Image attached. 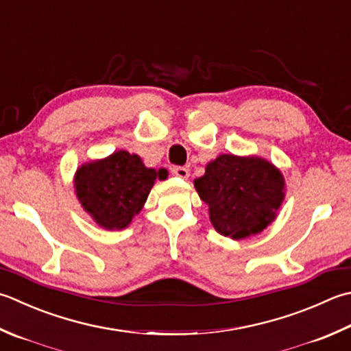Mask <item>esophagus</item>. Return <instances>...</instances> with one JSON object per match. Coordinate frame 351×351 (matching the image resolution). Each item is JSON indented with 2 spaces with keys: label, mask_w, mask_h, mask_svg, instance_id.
<instances>
[{
  "label": "esophagus",
  "mask_w": 351,
  "mask_h": 351,
  "mask_svg": "<svg viewBox=\"0 0 351 351\" xmlns=\"http://www.w3.org/2000/svg\"><path fill=\"white\" fill-rule=\"evenodd\" d=\"M171 173H173V175L178 176V178H182V180H187L189 175H190V171H189L187 167L175 166V167H171Z\"/></svg>",
  "instance_id": "obj_1"
}]
</instances>
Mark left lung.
Returning a JSON list of instances; mask_svg holds the SVG:
<instances>
[{
  "instance_id": "8db88e82",
  "label": "left lung",
  "mask_w": 351,
  "mask_h": 351,
  "mask_svg": "<svg viewBox=\"0 0 351 351\" xmlns=\"http://www.w3.org/2000/svg\"><path fill=\"white\" fill-rule=\"evenodd\" d=\"M217 232L234 240L262 232L285 199V178L258 156L219 155L195 180Z\"/></svg>"
}]
</instances>
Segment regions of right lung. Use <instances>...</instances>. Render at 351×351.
Listing matches in <instances>:
<instances>
[{"label": "right lung", "mask_w": 351, "mask_h": 351, "mask_svg": "<svg viewBox=\"0 0 351 351\" xmlns=\"http://www.w3.org/2000/svg\"><path fill=\"white\" fill-rule=\"evenodd\" d=\"M166 178V169H147L138 155L119 150L105 160L80 166L74 189L95 223L106 230H123L143 208L155 181Z\"/></svg>", "instance_id": "right-lung-1"}]
</instances>
